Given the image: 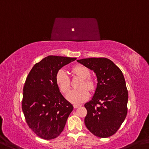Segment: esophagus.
Wrapping results in <instances>:
<instances>
[{
	"label": "esophagus",
	"mask_w": 149,
	"mask_h": 149,
	"mask_svg": "<svg viewBox=\"0 0 149 149\" xmlns=\"http://www.w3.org/2000/svg\"><path fill=\"white\" fill-rule=\"evenodd\" d=\"M81 105H79V104H74V107L75 109H76V108L79 107H81Z\"/></svg>",
	"instance_id": "obj_1"
}]
</instances>
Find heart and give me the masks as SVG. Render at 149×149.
I'll use <instances>...</instances> for the list:
<instances>
[{"instance_id": "1", "label": "heart", "mask_w": 149, "mask_h": 149, "mask_svg": "<svg viewBox=\"0 0 149 149\" xmlns=\"http://www.w3.org/2000/svg\"><path fill=\"white\" fill-rule=\"evenodd\" d=\"M72 72L75 75L81 77L82 81L80 82L78 89L70 91L66 95V99L70 102L77 104L86 101L89 97V93L87 89L93 91L95 88V81L90 77V71L84 65H77L72 68ZM56 81L60 91L63 93H67L70 88V79L64 70H60L57 72Z\"/></svg>"}]
</instances>
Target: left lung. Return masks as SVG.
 I'll use <instances>...</instances> for the list:
<instances>
[{
  "instance_id": "8db88e82",
  "label": "left lung",
  "mask_w": 149,
  "mask_h": 149,
  "mask_svg": "<svg viewBox=\"0 0 149 149\" xmlns=\"http://www.w3.org/2000/svg\"><path fill=\"white\" fill-rule=\"evenodd\" d=\"M95 73L97 84L91 100L85 104L86 126L94 135L106 138L114 134L127 114L128 91L121 70L105 58L77 60Z\"/></svg>"
}]
</instances>
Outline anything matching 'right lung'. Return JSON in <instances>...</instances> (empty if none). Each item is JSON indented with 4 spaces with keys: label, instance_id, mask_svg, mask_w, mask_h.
I'll return each mask as SVG.
<instances>
[{
    "label": "right lung",
    "instance_id": "right-lung-1",
    "mask_svg": "<svg viewBox=\"0 0 149 149\" xmlns=\"http://www.w3.org/2000/svg\"><path fill=\"white\" fill-rule=\"evenodd\" d=\"M75 60L48 56L33 66L26 79L22 111L28 127L45 140L60 135L74 109L60 92L56 76L63 66Z\"/></svg>",
    "mask_w": 149,
    "mask_h": 149
}]
</instances>
